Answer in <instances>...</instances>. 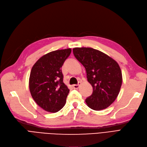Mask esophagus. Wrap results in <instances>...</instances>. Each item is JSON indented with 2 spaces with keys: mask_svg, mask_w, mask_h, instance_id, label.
<instances>
[{
  "mask_svg": "<svg viewBox=\"0 0 147 147\" xmlns=\"http://www.w3.org/2000/svg\"><path fill=\"white\" fill-rule=\"evenodd\" d=\"M80 84H81V82H79V83L78 84H74L73 86V87L75 89H78V88H79Z\"/></svg>",
  "mask_w": 147,
  "mask_h": 147,
  "instance_id": "obj_1",
  "label": "esophagus"
}]
</instances>
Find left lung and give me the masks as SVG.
Segmentation results:
<instances>
[{
    "instance_id": "8db88e82",
    "label": "left lung",
    "mask_w": 147,
    "mask_h": 147,
    "mask_svg": "<svg viewBox=\"0 0 147 147\" xmlns=\"http://www.w3.org/2000/svg\"><path fill=\"white\" fill-rule=\"evenodd\" d=\"M75 58L84 66L87 81L93 87L86 98L88 107L94 110L107 108L118 96L122 77L119 64L103 52L91 48L73 49Z\"/></svg>"
}]
</instances>
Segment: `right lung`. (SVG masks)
I'll return each instance as SVG.
<instances>
[{
	"instance_id": "obj_1",
	"label": "right lung",
	"mask_w": 147,
	"mask_h": 147,
	"mask_svg": "<svg viewBox=\"0 0 147 147\" xmlns=\"http://www.w3.org/2000/svg\"><path fill=\"white\" fill-rule=\"evenodd\" d=\"M70 53V48L51 52L32 67L29 90L37 105L48 112H57L66 104L69 89L63 83L61 67Z\"/></svg>"
}]
</instances>
